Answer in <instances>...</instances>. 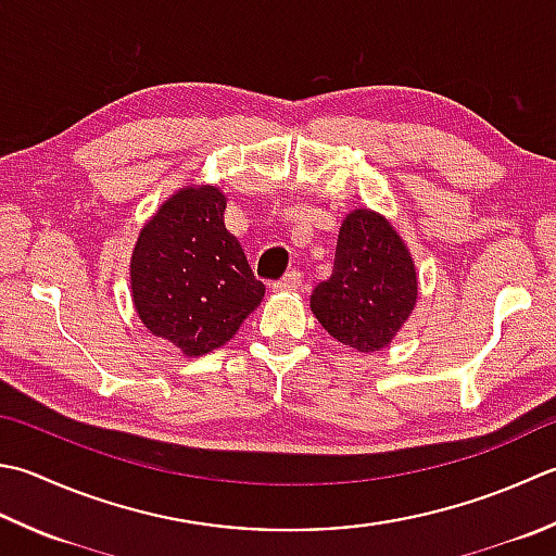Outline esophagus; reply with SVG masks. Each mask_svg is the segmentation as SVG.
Wrapping results in <instances>:
<instances>
[{"mask_svg":"<svg viewBox=\"0 0 556 556\" xmlns=\"http://www.w3.org/2000/svg\"><path fill=\"white\" fill-rule=\"evenodd\" d=\"M301 285H303L301 271L293 269V271H289V275L281 277L279 281H275V285H271V289H275V291H296Z\"/></svg>","mask_w":556,"mask_h":556,"instance_id":"esophagus-1","label":"esophagus"}]
</instances>
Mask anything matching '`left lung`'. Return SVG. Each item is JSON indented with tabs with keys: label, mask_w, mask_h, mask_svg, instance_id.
<instances>
[{
	"label": "left lung",
	"mask_w": 556,
	"mask_h": 556,
	"mask_svg": "<svg viewBox=\"0 0 556 556\" xmlns=\"http://www.w3.org/2000/svg\"><path fill=\"white\" fill-rule=\"evenodd\" d=\"M417 296L415 257L395 226L364 206L346 214L332 275L311 296L323 328L356 352H380L407 323Z\"/></svg>",
	"instance_id": "left-lung-1"
}]
</instances>
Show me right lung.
Segmentation results:
<instances>
[{
    "label": "right lung",
    "mask_w": 556,
    "mask_h": 556,
    "mask_svg": "<svg viewBox=\"0 0 556 556\" xmlns=\"http://www.w3.org/2000/svg\"><path fill=\"white\" fill-rule=\"evenodd\" d=\"M226 200L216 185H182L141 226L129 257L141 325L188 358L224 346L265 296L224 224Z\"/></svg>",
    "instance_id": "1"
}]
</instances>
